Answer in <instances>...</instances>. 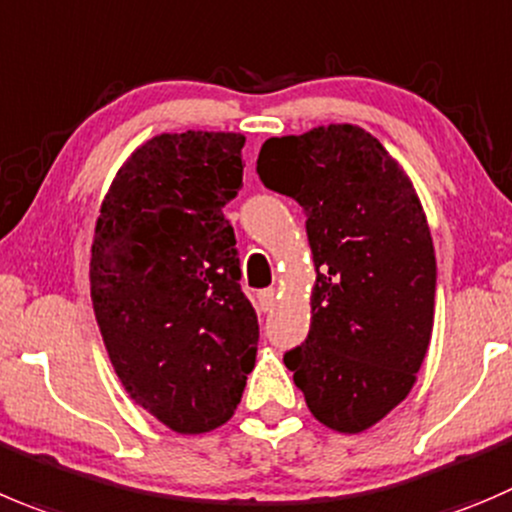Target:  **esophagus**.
<instances>
[{
  "instance_id": "obj_1",
  "label": "esophagus",
  "mask_w": 512,
  "mask_h": 512,
  "mask_svg": "<svg viewBox=\"0 0 512 512\" xmlns=\"http://www.w3.org/2000/svg\"><path fill=\"white\" fill-rule=\"evenodd\" d=\"M259 306H261V311L274 309V306H276V291L274 289L259 291Z\"/></svg>"
}]
</instances>
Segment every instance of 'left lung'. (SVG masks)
I'll return each mask as SVG.
<instances>
[{
    "mask_svg": "<svg viewBox=\"0 0 512 512\" xmlns=\"http://www.w3.org/2000/svg\"><path fill=\"white\" fill-rule=\"evenodd\" d=\"M256 173L301 206L316 266L309 337L284 364L316 420L367 430L410 394L432 337L437 264L415 188L357 125L266 140Z\"/></svg>",
    "mask_w": 512,
    "mask_h": 512,
    "instance_id": "8db88e82",
    "label": "left lung"
}]
</instances>
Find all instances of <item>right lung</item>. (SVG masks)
Segmentation results:
<instances>
[{
	"label": "right lung",
	"mask_w": 512,
	"mask_h": 512,
	"mask_svg": "<svg viewBox=\"0 0 512 512\" xmlns=\"http://www.w3.org/2000/svg\"><path fill=\"white\" fill-rule=\"evenodd\" d=\"M236 133L158 135L102 201L90 294L110 362L140 407L180 435L231 420L256 362L259 319L241 291L223 206L243 186Z\"/></svg>",
	"instance_id": "obj_1"
}]
</instances>
